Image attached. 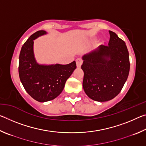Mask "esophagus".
I'll list each match as a JSON object with an SVG mask.
<instances>
[{
    "instance_id": "34e87169",
    "label": "esophagus",
    "mask_w": 146,
    "mask_h": 146,
    "mask_svg": "<svg viewBox=\"0 0 146 146\" xmlns=\"http://www.w3.org/2000/svg\"><path fill=\"white\" fill-rule=\"evenodd\" d=\"M76 67L78 68H80L81 67V65L82 64V60L80 58H77L76 60Z\"/></svg>"
}]
</instances>
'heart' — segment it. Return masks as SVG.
I'll return each mask as SVG.
<instances>
[{"mask_svg": "<svg viewBox=\"0 0 146 146\" xmlns=\"http://www.w3.org/2000/svg\"><path fill=\"white\" fill-rule=\"evenodd\" d=\"M103 43V41H102L101 40H100L99 41H98V44H102Z\"/></svg>", "mask_w": 146, "mask_h": 146, "instance_id": "1", "label": "heart"}]
</instances>
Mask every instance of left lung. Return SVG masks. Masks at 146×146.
I'll use <instances>...</instances> for the list:
<instances>
[{"mask_svg":"<svg viewBox=\"0 0 146 146\" xmlns=\"http://www.w3.org/2000/svg\"><path fill=\"white\" fill-rule=\"evenodd\" d=\"M108 46L100 45L82 56L83 88L91 99L106 102L122 90L129 75L130 64L125 42L109 31Z\"/></svg>","mask_w":146,"mask_h":146,"instance_id":"left-lung-1","label":"left lung"}]
</instances>
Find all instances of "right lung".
I'll list each match as a JSON object with an SVG mask.
<instances>
[{"label":"right lung","instance_id":"1","mask_svg":"<svg viewBox=\"0 0 146 146\" xmlns=\"http://www.w3.org/2000/svg\"><path fill=\"white\" fill-rule=\"evenodd\" d=\"M47 32H35L22 47L19 55V77L25 90L35 100L45 102L62 93L68 78L76 68L75 61L62 64H40L34 55L33 40Z\"/></svg>","mask_w":146,"mask_h":146}]
</instances>
